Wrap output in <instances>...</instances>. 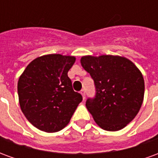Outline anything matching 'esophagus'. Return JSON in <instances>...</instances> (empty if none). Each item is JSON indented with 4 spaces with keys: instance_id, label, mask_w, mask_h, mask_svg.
Returning a JSON list of instances; mask_svg holds the SVG:
<instances>
[{
    "instance_id": "esophagus-1",
    "label": "esophagus",
    "mask_w": 158,
    "mask_h": 158,
    "mask_svg": "<svg viewBox=\"0 0 158 158\" xmlns=\"http://www.w3.org/2000/svg\"><path fill=\"white\" fill-rule=\"evenodd\" d=\"M80 94H81V95H82V96H83V99H84V100L85 99V90H84V89H82V90H81V91H80Z\"/></svg>"
}]
</instances>
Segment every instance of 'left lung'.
<instances>
[{"instance_id":"8db88e82","label":"left lung","mask_w":158,"mask_h":158,"mask_svg":"<svg viewBox=\"0 0 158 158\" xmlns=\"http://www.w3.org/2000/svg\"><path fill=\"white\" fill-rule=\"evenodd\" d=\"M80 62L95 81L96 98L87 100L86 107L96 124L107 131L123 129L142 105L145 82L141 72L120 56H84Z\"/></svg>"}]
</instances>
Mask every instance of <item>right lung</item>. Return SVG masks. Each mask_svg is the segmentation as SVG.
I'll return each instance as SVG.
<instances>
[{
  "mask_svg": "<svg viewBox=\"0 0 158 158\" xmlns=\"http://www.w3.org/2000/svg\"><path fill=\"white\" fill-rule=\"evenodd\" d=\"M75 60L73 56H41L34 59L19 77L21 110L41 131L54 133L63 129L82 102V96L73 90L68 76Z\"/></svg>",
  "mask_w": 158,
  "mask_h": 158,
  "instance_id": "right-lung-1",
  "label": "right lung"
}]
</instances>
